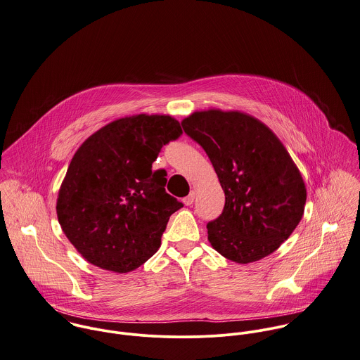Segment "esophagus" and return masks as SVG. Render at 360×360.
Listing matches in <instances>:
<instances>
[{
    "label": "esophagus",
    "mask_w": 360,
    "mask_h": 360,
    "mask_svg": "<svg viewBox=\"0 0 360 360\" xmlns=\"http://www.w3.org/2000/svg\"><path fill=\"white\" fill-rule=\"evenodd\" d=\"M193 202H195V192H191L186 198H184V203H185L186 206L193 205Z\"/></svg>",
    "instance_id": "34e87169"
}]
</instances>
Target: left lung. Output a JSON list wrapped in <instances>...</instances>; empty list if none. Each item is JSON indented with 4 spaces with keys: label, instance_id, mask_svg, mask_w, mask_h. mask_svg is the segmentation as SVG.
I'll return each instance as SVG.
<instances>
[{
    "label": "left lung",
    "instance_id": "1",
    "mask_svg": "<svg viewBox=\"0 0 360 360\" xmlns=\"http://www.w3.org/2000/svg\"><path fill=\"white\" fill-rule=\"evenodd\" d=\"M207 153L225 193L222 214L207 224L221 256L248 264L276 252L300 222L306 185L277 135L260 120L209 108L182 120Z\"/></svg>",
    "mask_w": 360,
    "mask_h": 360
}]
</instances>
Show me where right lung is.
I'll return each instance as SVG.
<instances>
[{
  "label": "right lung",
  "mask_w": 360,
  "mask_h": 360,
  "mask_svg": "<svg viewBox=\"0 0 360 360\" xmlns=\"http://www.w3.org/2000/svg\"><path fill=\"white\" fill-rule=\"evenodd\" d=\"M182 134L165 114L118 118L79 146L58 191V222L80 256L112 273L141 267L161 246L172 213L164 169L151 171L161 147Z\"/></svg>",
  "instance_id": "1"
}]
</instances>
